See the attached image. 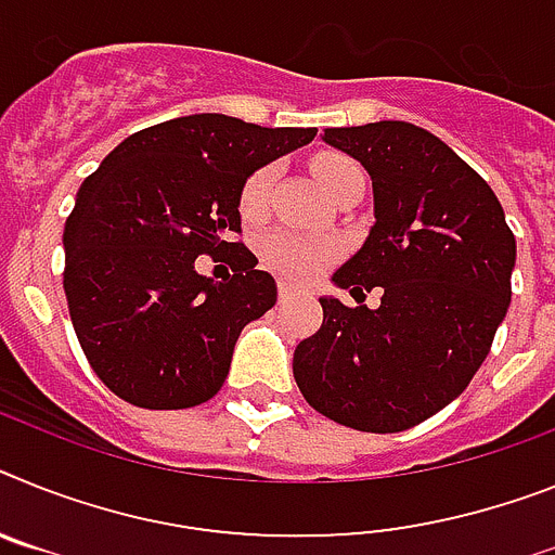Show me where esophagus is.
Wrapping results in <instances>:
<instances>
[{"label": "esophagus", "mask_w": 555, "mask_h": 555, "mask_svg": "<svg viewBox=\"0 0 555 555\" xmlns=\"http://www.w3.org/2000/svg\"><path fill=\"white\" fill-rule=\"evenodd\" d=\"M296 296V287L287 285V282H279V301H287Z\"/></svg>", "instance_id": "obj_1"}]
</instances>
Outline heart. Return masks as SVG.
<instances>
[{
	"instance_id": "b5f03b06",
	"label": "heart",
	"mask_w": 555,
	"mask_h": 555,
	"mask_svg": "<svg viewBox=\"0 0 555 555\" xmlns=\"http://www.w3.org/2000/svg\"><path fill=\"white\" fill-rule=\"evenodd\" d=\"M313 175L321 189L333 194L344 180L361 175V169L341 155H324L313 163ZM273 180H276V169L273 166H262V169H256L245 180V185L240 191V211L245 220H259L268 211ZM259 250H262V259L270 268L282 273V276L296 279V282L313 279L335 256L333 242L291 234V231H273V234H268L262 240V245H259Z\"/></svg>"
}]
</instances>
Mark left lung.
I'll return each mask as SVG.
<instances>
[{"mask_svg":"<svg viewBox=\"0 0 555 555\" xmlns=\"http://www.w3.org/2000/svg\"><path fill=\"white\" fill-rule=\"evenodd\" d=\"M372 177L375 225L333 273L358 307L324 296L293 375L315 412L392 435L472 384L511 305L516 240L500 199L440 138L406 120L324 129ZM378 286V308L360 301Z\"/></svg>","mask_w":555,"mask_h":555,"instance_id":"obj_1","label":"left lung"}]
</instances>
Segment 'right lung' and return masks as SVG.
Masks as SVG:
<instances>
[{
  "instance_id": "obj_1",
  "label": "right lung",
  "mask_w": 555,
  "mask_h": 555,
  "mask_svg": "<svg viewBox=\"0 0 555 555\" xmlns=\"http://www.w3.org/2000/svg\"><path fill=\"white\" fill-rule=\"evenodd\" d=\"M315 129L256 127L217 112L129 134L78 189L64 225V293L83 356L141 409L220 392L242 327L276 305V282L242 242L240 191ZM237 250L235 276L199 278V253Z\"/></svg>"
}]
</instances>
